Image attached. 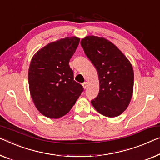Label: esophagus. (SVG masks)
Masks as SVG:
<instances>
[{
  "label": "esophagus",
  "mask_w": 160,
  "mask_h": 160,
  "mask_svg": "<svg viewBox=\"0 0 160 160\" xmlns=\"http://www.w3.org/2000/svg\"><path fill=\"white\" fill-rule=\"evenodd\" d=\"M82 87H83V88H85H85L88 87V82H83L82 83Z\"/></svg>",
  "instance_id": "obj_1"
}]
</instances>
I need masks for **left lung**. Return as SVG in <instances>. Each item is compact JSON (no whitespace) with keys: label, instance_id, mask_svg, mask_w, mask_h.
Masks as SVG:
<instances>
[{"label":"left lung","instance_id":"left-lung-1","mask_svg":"<svg viewBox=\"0 0 160 160\" xmlns=\"http://www.w3.org/2000/svg\"><path fill=\"white\" fill-rule=\"evenodd\" d=\"M80 44L98 75L100 90L91 101L92 106L106 117L121 115L133 95V70L130 61L106 38L87 36Z\"/></svg>","mask_w":160,"mask_h":160}]
</instances>
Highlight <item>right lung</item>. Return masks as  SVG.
<instances>
[{
	"label": "right lung",
	"mask_w": 160,
	"mask_h": 160,
	"mask_svg": "<svg viewBox=\"0 0 160 160\" xmlns=\"http://www.w3.org/2000/svg\"><path fill=\"white\" fill-rule=\"evenodd\" d=\"M79 42L76 37L50 42L31 60L28 72L31 97L37 110L47 118L66 115L82 92L69 65Z\"/></svg>",
	"instance_id": "right-lung-1"
}]
</instances>
